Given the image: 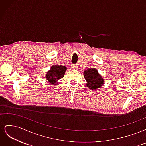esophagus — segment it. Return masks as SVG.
<instances>
[{"label": "esophagus", "instance_id": "esophagus-1", "mask_svg": "<svg viewBox=\"0 0 146 146\" xmlns=\"http://www.w3.org/2000/svg\"><path fill=\"white\" fill-rule=\"evenodd\" d=\"M71 68H72V69H77V66H74H74H72Z\"/></svg>", "mask_w": 146, "mask_h": 146}]
</instances>
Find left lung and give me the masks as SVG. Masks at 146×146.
I'll return each instance as SVG.
<instances>
[{"label": "left lung", "mask_w": 146, "mask_h": 146, "mask_svg": "<svg viewBox=\"0 0 146 146\" xmlns=\"http://www.w3.org/2000/svg\"><path fill=\"white\" fill-rule=\"evenodd\" d=\"M84 77L87 82L86 85L90 89H97L104 84V79L94 68L85 70L84 71Z\"/></svg>", "instance_id": "1"}]
</instances>
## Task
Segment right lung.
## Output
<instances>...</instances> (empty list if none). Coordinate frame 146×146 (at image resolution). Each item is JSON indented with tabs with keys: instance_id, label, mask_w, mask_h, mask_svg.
Returning <instances> with one entry per match:
<instances>
[{
	"instance_id": "add662e5",
	"label": "right lung",
	"mask_w": 146,
	"mask_h": 146,
	"mask_svg": "<svg viewBox=\"0 0 146 146\" xmlns=\"http://www.w3.org/2000/svg\"><path fill=\"white\" fill-rule=\"evenodd\" d=\"M66 68L61 65H54L46 74L47 80L53 85L57 84V81L64 76Z\"/></svg>"
}]
</instances>
